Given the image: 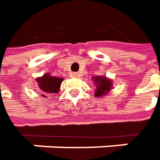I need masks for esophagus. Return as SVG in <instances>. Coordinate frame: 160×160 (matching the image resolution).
Wrapping results in <instances>:
<instances>
[{
  "instance_id": "obj_1",
  "label": "esophagus",
  "mask_w": 160,
  "mask_h": 160,
  "mask_svg": "<svg viewBox=\"0 0 160 160\" xmlns=\"http://www.w3.org/2000/svg\"><path fill=\"white\" fill-rule=\"evenodd\" d=\"M72 76H73V77H80V72H73Z\"/></svg>"
}]
</instances>
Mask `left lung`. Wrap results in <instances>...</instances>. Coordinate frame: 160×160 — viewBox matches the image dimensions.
<instances>
[{"mask_svg":"<svg viewBox=\"0 0 160 160\" xmlns=\"http://www.w3.org/2000/svg\"><path fill=\"white\" fill-rule=\"evenodd\" d=\"M94 79V81H96L97 85V90L95 96L96 97H101L103 95L108 94V92L111 89L112 87V81L108 80L107 77H102V76H96Z\"/></svg>","mask_w":160,"mask_h":160,"instance_id":"8db88e82","label":"left lung"}]
</instances>
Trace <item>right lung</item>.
<instances>
[{"instance_id": "1", "label": "right lung", "mask_w": 160, "mask_h": 160, "mask_svg": "<svg viewBox=\"0 0 160 160\" xmlns=\"http://www.w3.org/2000/svg\"><path fill=\"white\" fill-rule=\"evenodd\" d=\"M37 81L38 82V86L44 94H56L59 92L60 86L62 81V79L57 77H52L49 74H45L41 78H38ZM42 94L43 97L45 95Z\"/></svg>"}]
</instances>
